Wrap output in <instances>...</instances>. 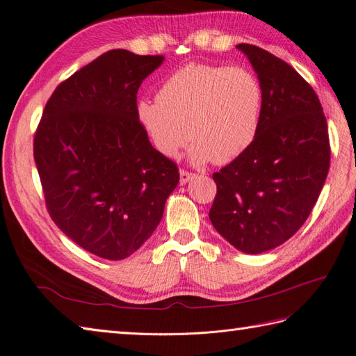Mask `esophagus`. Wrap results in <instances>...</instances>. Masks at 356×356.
<instances>
[{
	"label": "esophagus",
	"mask_w": 356,
	"mask_h": 356,
	"mask_svg": "<svg viewBox=\"0 0 356 356\" xmlns=\"http://www.w3.org/2000/svg\"><path fill=\"white\" fill-rule=\"evenodd\" d=\"M193 178H195V174H191V172L184 170V169L179 170V182H181L182 186L187 184V182H188L190 179H193Z\"/></svg>",
	"instance_id": "esophagus-1"
}]
</instances>
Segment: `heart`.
<instances>
[{
	"mask_svg": "<svg viewBox=\"0 0 356 356\" xmlns=\"http://www.w3.org/2000/svg\"><path fill=\"white\" fill-rule=\"evenodd\" d=\"M263 108L261 83L250 70L190 63L165 80L157 98L139 101L136 115L165 157L177 159L191 138V163L227 165L254 145Z\"/></svg>",
	"mask_w": 356,
	"mask_h": 356,
	"instance_id": "obj_1",
	"label": "heart"
}]
</instances>
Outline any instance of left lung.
<instances>
[{
  "label": "left lung",
  "instance_id": "1",
  "mask_svg": "<svg viewBox=\"0 0 356 356\" xmlns=\"http://www.w3.org/2000/svg\"><path fill=\"white\" fill-rule=\"evenodd\" d=\"M264 92L254 145L212 175L209 220L236 250L261 254L282 245L307 220L330 169L327 118L315 90L282 59L238 44Z\"/></svg>",
  "mask_w": 356,
  "mask_h": 356
}]
</instances>
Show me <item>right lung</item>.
Listing matches in <instances>:
<instances>
[{
    "label": "right lung",
    "mask_w": 356,
    "mask_h": 356,
    "mask_svg": "<svg viewBox=\"0 0 356 356\" xmlns=\"http://www.w3.org/2000/svg\"><path fill=\"white\" fill-rule=\"evenodd\" d=\"M163 56L115 49L62 81L42 111L34 159L51 220L105 260L134 254L179 182L136 115L141 83Z\"/></svg>",
    "instance_id": "add662e5"
}]
</instances>
